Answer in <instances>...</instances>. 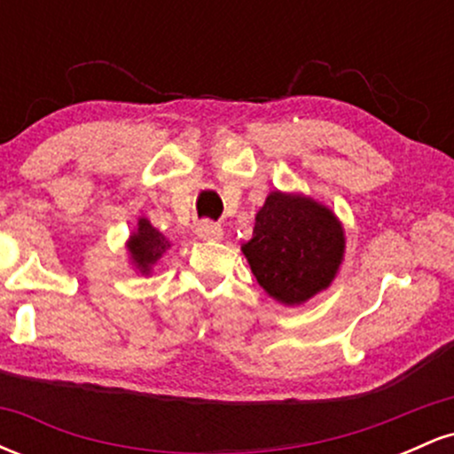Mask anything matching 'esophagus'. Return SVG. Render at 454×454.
I'll return each mask as SVG.
<instances>
[{"label":"esophagus","instance_id":"obj_1","mask_svg":"<svg viewBox=\"0 0 454 454\" xmlns=\"http://www.w3.org/2000/svg\"><path fill=\"white\" fill-rule=\"evenodd\" d=\"M196 234L200 239H205V241H215V239H222V226L215 222H209V220H202L196 223Z\"/></svg>","mask_w":454,"mask_h":454}]
</instances>
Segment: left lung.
Returning <instances> with one entry per match:
<instances>
[{
  "label": "left lung",
  "mask_w": 454,
  "mask_h": 454,
  "mask_svg": "<svg viewBox=\"0 0 454 454\" xmlns=\"http://www.w3.org/2000/svg\"><path fill=\"white\" fill-rule=\"evenodd\" d=\"M241 249L269 296L301 305L335 279L346 237L335 213L314 198L270 192Z\"/></svg>",
  "instance_id": "8db88e82"
}]
</instances>
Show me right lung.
Masks as SVG:
<instances>
[{"mask_svg":"<svg viewBox=\"0 0 454 454\" xmlns=\"http://www.w3.org/2000/svg\"><path fill=\"white\" fill-rule=\"evenodd\" d=\"M170 247L168 239L164 237L160 231H155L151 226L149 220L140 217L137 232L129 237L128 241V252L132 258V264L137 267L143 275L151 273V267L161 258V254Z\"/></svg>","mask_w":454,"mask_h":454,"instance_id":"obj_1","label":"right lung"}]
</instances>
